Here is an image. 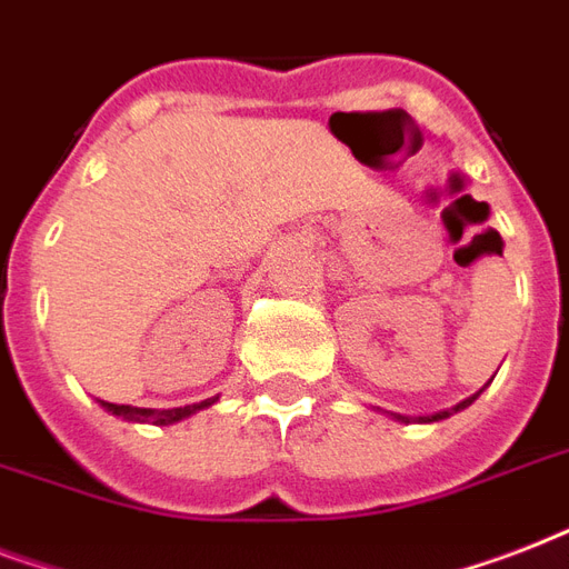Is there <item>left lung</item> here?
<instances>
[{
    "instance_id": "left-lung-1",
    "label": "left lung",
    "mask_w": 569,
    "mask_h": 569,
    "mask_svg": "<svg viewBox=\"0 0 569 569\" xmlns=\"http://www.w3.org/2000/svg\"><path fill=\"white\" fill-rule=\"evenodd\" d=\"M476 398H478V392H476V396L463 398V401H460V405L451 407V410H442V413H433V416H419V422H437V419H446V416L458 413V410H463V407L472 405V401H476ZM396 419H401V422H410V419H407V416H396Z\"/></svg>"
}]
</instances>
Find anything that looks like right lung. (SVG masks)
Returning <instances> with one entry per match:
<instances>
[{
    "instance_id": "1",
    "label": "right lung",
    "mask_w": 569,
    "mask_h": 569,
    "mask_svg": "<svg viewBox=\"0 0 569 569\" xmlns=\"http://www.w3.org/2000/svg\"><path fill=\"white\" fill-rule=\"evenodd\" d=\"M218 396L206 398L200 405H186V407H171V410H153V407H132V405H111V401H100L109 413L120 416V419H127V422H153V425H171L180 422L186 416L197 413V410H203V407L214 405Z\"/></svg>"
}]
</instances>
